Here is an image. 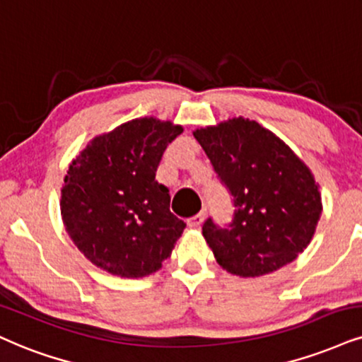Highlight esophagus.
<instances>
[{"mask_svg":"<svg viewBox=\"0 0 362 362\" xmlns=\"http://www.w3.org/2000/svg\"><path fill=\"white\" fill-rule=\"evenodd\" d=\"M203 221H204V213L202 211V213H198V215H194V216L189 218L188 226H189V228H198V226L202 225Z\"/></svg>","mask_w":362,"mask_h":362,"instance_id":"obj_1","label":"esophagus"}]
</instances>
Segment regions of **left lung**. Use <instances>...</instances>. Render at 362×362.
<instances>
[{"label":"left lung","mask_w":362,"mask_h":362,"mask_svg":"<svg viewBox=\"0 0 362 362\" xmlns=\"http://www.w3.org/2000/svg\"><path fill=\"white\" fill-rule=\"evenodd\" d=\"M196 141L233 196V220L211 218L203 236L230 274L260 276L293 262L322 213L319 186L304 160L255 120L235 117L196 129Z\"/></svg>","instance_id":"1"}]
</instances>
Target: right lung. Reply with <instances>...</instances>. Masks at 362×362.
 Listing matches in <instances>:
<instances>
[{"instance_id": "1", "label": "right lung", "mask_w": 362, "mask_h": 362, "mask_svg": "<svg viewBox=\"0 0 362 362\" xmlns=\"http://www.w3.org/2000/svg\"><path fill=\"white\" fill-rule=\"evenodd\" d=\"M181 126L134 119L97 136L72 160L62 188V220L72 242L99 269L124 279L151 275L171 257L186 223L156 171Z\"/></svg>"}]
</instances>
